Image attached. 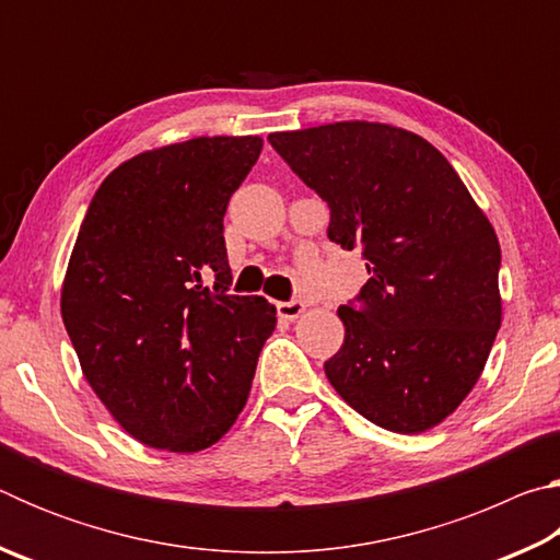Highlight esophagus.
I'll return each instance as SVG.
<instances>
[{
    "mask_svg": "<svg viewBox=\"0 0 560 560\" xmlns=\"http://www.w3.org/2000/svg\"><path fill=\"white\" fill-rule=\"evenodd\" d=\"M303 311H306V303L303 301H279L277 303V314L281 316V318H287V320H293V318H299Z\"/></svg>",
    "mask_w": 560,
    "mask_h": 560,
    "instance_id": "esophagus-1",
    "label": "esophagus"
}]
</instances>
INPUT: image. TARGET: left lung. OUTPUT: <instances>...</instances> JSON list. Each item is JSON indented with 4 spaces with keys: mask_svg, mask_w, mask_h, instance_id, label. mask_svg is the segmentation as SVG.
I'll use <instances>...</instances> for the list:
<instances>
[{
    "mask_svg": "<svg viewBox=\"0 0 560 560\" xmlns=\"http://www.w3.org/2000/svg\"><path fill=\"white\" fill-rule=\"evenodd\" d=\"M269 143L328 205V240L363 252L371 273L338 308L346 340L326 377L377 428L432 430L471 393L501 326L494 226L410 130L343 120Z\"/></svg>",
    "mask_w": 560,
    "mask_h": 560,
    "instance_id": "1",
    "label": "left lung"
}]
</instances>
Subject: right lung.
<instances>
[{"label": "right lung", "instance_id": "add662e5", "mask_svg": "<svg viewBox=\"0 0 560 560\" xmlns=\"http://www.w3.org/2000/svg\"><path fill=\"white\" fill-rule=\"evenodd\" d=\"M259 136L192 138L103 179L61 287L63 326L122 430L167 452L212 447L246 405L277 308L234 296L224 212Z\"/></svg>", "mask_w": 560, "mask_h": 560}]
</instances>
